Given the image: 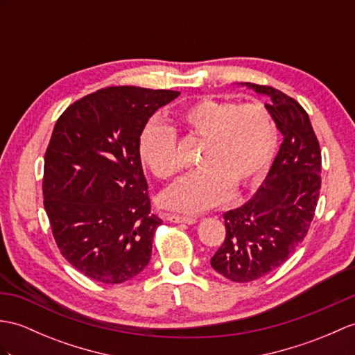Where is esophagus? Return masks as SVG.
Masks as SVG:
<instances>
[{"mask_svg": "<svg viewBox=\"0 0 355 355\" xmlns=\"http://www.w3.org/2000/svg\"><path fill=\"white\" fill-rule=\"evenodd\" d=\"M166 219L171 222H175V224H195L196 222V218H193V216L175 215V213H168Z\"/></svg>", "mask_w": 355, "mask_h": 355, "instance_id": "obj_1", "label": "esophagus"}]
</instances>
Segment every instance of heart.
<instances>
[{"instance_id": "obj_1", "label": "heart", "mask_w": 355, "mask_h": 355, "mask_svg": "<svg viewBox=\"0 0 355 355\" xmlns=\"http://www.w3.org/2000/svg\"><path fill=\"white\" fill-rule=\"evenodd\" d=\"M175 122L189 137L202 142L192 174L162 195V202L183 211H202L224 202L266 174L277 150L278 131L270 110L260 101L201 98L175 113ZM139 157L160 180L181 171L177 131L153 119L139 135Z\"/></svg>"}]
</instances>
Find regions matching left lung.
Instances as JSON below:
<instances>
[{
    "label": "left lung",
    "mask_w": 355,
    "mask_h": 355,
    "mask_svg": "<svg viewBox=\"0 0 355 355\" xmlns=\"http://www.w3.org/2000/svg\"><path fill=\"white\" fill-rule=\"evenodd\" d=\"M245 85L268 95L283 142L251 200L224 213L225 239L210 265L234 283L268 275L296 251L315 218L322 183L319 140L304 107L275 87Z\"/></svg>",
    "instance_id": "8db88e82"
}]
</instances>
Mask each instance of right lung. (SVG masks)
Returning a JSON list of instances; mask_svg holds the SVG:
<instances>
[{"instance_id": "right-lung-1", "label": "right lung", "mask_w": 355, "mask_h": 355, "mask_svg": "<svg viewBox=\"0 0 355 355\" xmlns=\"http://www.w3.org/2000/svg\"><path fill=\"white\" fill-rule=\"evenodd\" d=\"M177 90L112 86L71 104L45 151L44 207L60 254L104 284L150 263L162 219L151 213L139 135Z\"/></svg>"}]
</instances>
